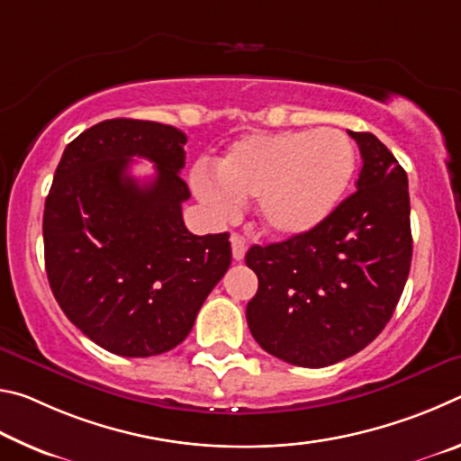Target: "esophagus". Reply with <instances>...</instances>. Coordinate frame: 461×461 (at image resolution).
<instances>
[{
    "label": "esophagus",
    "mask_w": 461,
    "mask_h": 461,
    "mask_svg": "<svg viewBox=\"0 0 461 461\" xmlns=\"http://www.w3.org/2000/svg\"><path fill=\"white\" fill-rule=\"evenodd\" d=\"M230 241H231V256H233V260L241 262V260H244V256H246V240L241 238V236H238V233H233Z\"/></svg>",
    "instance_id": "34e87169"
}]
</instances>
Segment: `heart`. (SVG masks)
Returning <instances> with one entry per match:
<instances>
[{
    "mask_svg": "<svg viewBox=\"0 0 461 461\" xmlns=\"http://www.w3.org/2000/svg\"><path fill=\"white\" fill-rule=\"evenodd\" d=\"M356 170V150L335 128L280 131L238 140L215 165V180L194 176L199 199L220 217H233L256 199L264 231L299 238L339 207Z\"/></svg>",
    "mask_w": 461,
    "mask_h": 461,
    "instance_id": "1",
    "label": "heart"
}]
</instances>
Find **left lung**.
Wrapping results in <instances>:
<instances>
[{
  "mask_svg": "<svg viewBox=\"0 0 461 461\" xmlns=\"http://www.w3.org/2000/svg\"><path fill=\"white\" fill-rule=\"evenodd\" d=\"M349 136L364 162L357 191L313 231L246 254L258 276L249 331L264 352L303 368L341 362L376 339L411 270L407 173L370 131Z\"/></svg>",
  "mask_w": 461,
  "mask_h": 461,
  "instance_id": "obj_1",
  "label": "left lung"
}]
</instances>
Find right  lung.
I'll list each match as a JSON object with an SVG mask.
<instances>
[{
	"label": "right lung",
	"instance_id": "1",
	"mask_svg": "<svg viewBox=\"0 0 461 461\" xmlns=\"http://www.w3.org/2000/svg\"><path fill=\"white\" fill-rule=\"evenodd\" d=\"M186 136L158 122L105 120L65 148L44 203V262L68 321L107 352L176 348L231 264L230 233L185 228ZM155 162L152 182L127 173Z\"/></svg>",
	"mask_w": 461,
	"mask_h": 461
}]
</instances>
